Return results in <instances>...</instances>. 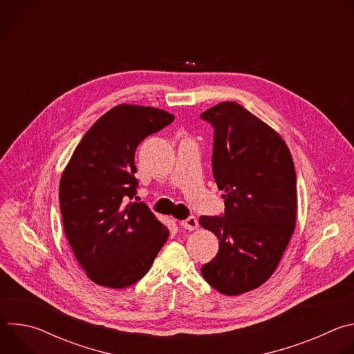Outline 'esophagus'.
I'll use <instances>...</instances> for the list:
<instances>
[{
  "instance_id": "obj_1",
  "label": "esophagus",
  "mask_w": 354,
  "mask_h": 354,
  "mask_svg": "<svg viewBox=\"0 0 354 354\" xmlns=\"http://www.w3.org/2000/svg\"><path fill=\"white\" fill-rule=\"evenodd\" d=\"M180 225H182V228H185V230L193 231V230H197L198 223H197V218H196V217H189V218L180 221Z\"/></svg>"
}]
</instances>
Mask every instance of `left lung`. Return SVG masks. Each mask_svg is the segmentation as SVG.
<instances>
[{
	"instance_id": "obj_1",
	"label": "left lung",
	"mask_w": 354,
	"mask_h": 354,
	"mask_svg": "<svg viewBox=\"0 0 354 354\" xmlns=\"http://www.w3.org/2000/svg\"><path fill=\"white\" fill-rule=\"evenodd\" d=\"M201 119L214 127L213 175L225 203L224 217L198 218L220 239L201 274L218 292L239 295L274 273L294 232V162L281 136L236 102H221Z\"/></svg>"
}]
</instances>
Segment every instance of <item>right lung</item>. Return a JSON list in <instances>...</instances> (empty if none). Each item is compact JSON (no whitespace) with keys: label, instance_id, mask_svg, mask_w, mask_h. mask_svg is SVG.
Instances as JSON below:
<instances>
[{"label":"right lung","instance_id":"add662e5","mask_svg":"<svg viewBox=\"0 0 354 354\" xmlns=\"http://www.w3.org/2000/svg\"><path fill=\"white\" fill-rule=\"evenodd\" d=\"M175 119L151 106L122 104L85 133L60 179L64 232L80 266L96 284L126 288L142 279L169 236L136 194L134 153Z\"/></svg>","mask_w":354,"mask_h":354}]
</instances>
